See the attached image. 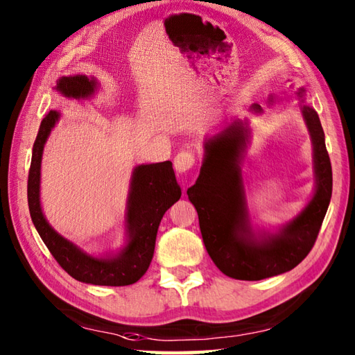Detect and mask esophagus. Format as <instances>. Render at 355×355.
I'll list each match as a JSON object with an SVG mask.
<instances>
[{
	"instance_id": "obj_1",
	"label": "esophagus",
	"mask_w": 355,
	"mask_h": 355,
	"mask_svg": "<svg viewBox=\"0 0 355 355\" xmlns=\"http://www.w3.org/2000/svg\"><path fill=\"white\" fill-rule=\"evenodd\" d=\"M196 164V155L191 150H182L173 158V167L178 173L189 172Z\"/></svg>"
}]
</instances>
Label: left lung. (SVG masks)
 <instances>
[{
  "mask_svg": "<svg viewBox=\"0 0 355 355\" xmlns=\"http://www.w3.org/2000/svg\"><path fill=\"white\" fill-rule=\"evenodd\" d=\"M296 96H306V89L300 88ZM251 108L262 112L257 104ZM301 112L313 146L315 192L306 208L276 234L256 237L250 225L239 166L250 138L247 124L234 121L205 141L202 169L188 197L197 209L206 251L230 278L259 281L286 273L304 259L317 241L332 196V167L317 112L306 104Z\"/></svg>",
  "mask_w": 355,
  "mask_h": 355,
  "instance_id": "left-lung-1",
  "label": "left lung"
}]
</instances>
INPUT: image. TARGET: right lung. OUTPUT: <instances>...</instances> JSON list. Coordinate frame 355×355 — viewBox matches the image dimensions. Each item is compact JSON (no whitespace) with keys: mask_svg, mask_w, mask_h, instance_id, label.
<instances>
[{"mask_svg":"<svg viewBox=\"0 0 355 355\" xmlns=\"http://www.w3.org/2000/svg\"><path fill=\"white\" fill-rule=\"evenodd\" d=\"M98 88L93 77L83 74L60 77L55 89L69 99L89 98ZM60 113L51 110L44 116L32 147L28 177V205L31 218L54 259L74 279L94 286H130L150 266L155 241L164 212L182 197L171 161L135 167L127 200L125 225L127 245L118 254L94 257L87 254L73 242L67 241L51 227L40 206V167L43 147Z\"/></svg>","mask_w":355,"mask_h":355,"instance_id":"1","label":"right lung"}]
</instances>
